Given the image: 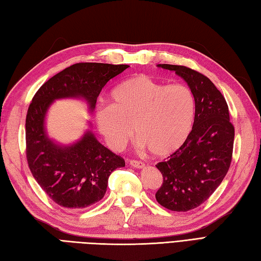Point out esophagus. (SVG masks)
Wrapping results in <instances>:
<instances>
[{
    "label": "esophagus",
    "instance_id": "1",
    "mask_svg": "<svg viewBox=\"0 0 261 261\" xmlns=\"http://www.w3.org/2000/svg\"><path fill=\"white\" fill-rule=\"evenodd\" d=\"M129 164H130V167L135 168V169H143L145 167L144 163L141 162V161H136V160H130Z\"/></svg>",
    "mask_w": 261,
    "mask_h": 261
}]
</instances>
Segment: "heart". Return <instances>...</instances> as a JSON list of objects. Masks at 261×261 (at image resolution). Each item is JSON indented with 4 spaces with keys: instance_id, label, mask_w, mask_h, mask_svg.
Instances as JSON below:
<instances>
[{
    "instance_id": "obj_1",
    "label": "heart",
    "mask_w": 261,
    "mask_h": 261,
    "mask_svg": "<svg viewBox=\"0 0 261 261\" xmlns=\"http://www.w3.org/2000/svg\"><path fill=\"white\" fill-rule=\"evenodd\" d=\"M111 105L95 113V124L107 145L121 151L134 135L155 156H169L181 148L194 127L196 103L182 84L159 83L136 75L120 83L110 95Z\"/></svg>"
}]
</instances>
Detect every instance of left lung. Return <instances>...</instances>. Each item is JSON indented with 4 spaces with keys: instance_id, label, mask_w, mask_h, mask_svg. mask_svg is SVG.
Wrapping results in <instances>:
<instances>
[{
    "instance_id": "obj_1",
    "label": "left lung",
    "mask_w": 261,
    "mask_h": 261,
    "mask_svg": "<svg viewBox=\"0 0 261 261\" xmlns=\"http://www.w3.org/2000/svg\"><path fill=\"white\" fill-rule=\"evenodd\" d=\"M187 82L196 103L191 134L179 151L156 164L163 184L158 203L174 212L198 207L219 187L230 168L234 127L227 103L208 77L189 67L158 64Z\"/></svg>"
}]
</instances>
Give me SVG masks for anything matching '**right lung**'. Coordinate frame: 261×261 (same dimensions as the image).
<instances>
[{"mask_svg": "<svg viewBox=\"0 0 261 261\" xmlns=\"http://www.w3.org/2000/svg\"><path fill=\"white\" fill-rule=\"evenodd\" d=\"M127 67L123 64H74L42 84L31 101L25 118L27 160L36 181L60 206L84 208L102 199L109 175L125 167V161L95 138L91 123L71 144L53 140L46 128L47 113L60 99L83 100L92 113L106 83Z\"/></svg>", "mask_w": 261, "mask_h": 261, "instance_id": "obj_1", "label": "right lung"}]
</instances>
